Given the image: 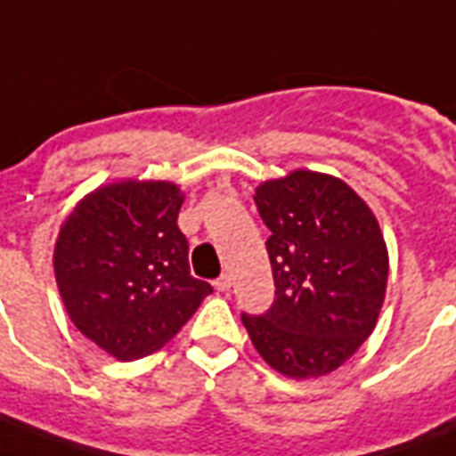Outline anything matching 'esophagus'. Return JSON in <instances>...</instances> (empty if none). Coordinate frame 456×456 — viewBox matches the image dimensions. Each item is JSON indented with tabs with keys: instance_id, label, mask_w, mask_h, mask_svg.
I'll return each instance as SVG.
<instances>
[{
	"instance_id": "esophagus-1",
	"label": "esophagus",
	"mask_w": 456,
	"mask_h": 456,
	"mask_svg": "<svg viewBox=\"0 0 456 456\" xmlns=\"http://www.w3.org/2000/svg\"><path fill=\"white\" fill-rule=\"evenodd\" d=\"M215 288H217V292H229V288H232V278H229V275H219V278L215 280Z\"/></svg>"
}]
</instances>
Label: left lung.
<instances>
[{"label": "left lung", "instance_id": "obj_1", "mask_svg": "<svg viewBox=\"0 0 456 456\" xmlns=\"http://www.w3.org/2000/svg\"><path fill=\"white\" fill-rule=\"evenodd\" d=\"M271 229L265 241L275 299L261 316L241 314L261 357L306 379L333 372L372 333L389 275L377 217L343 181L295 171L256 188Z\"/></svg>", "mask_w": 456, "mask_h": 456}]
</instances>
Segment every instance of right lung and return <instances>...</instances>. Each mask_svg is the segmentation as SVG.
<instances>
[{
	"label": "right lung",
	"mask_w": 456,
	"mask_h": 456,
	"mask_svg": "<svg viewBox=\"0 0 456 456\" xmlns=\"http://www.w3.org/2000/svg\"><path fill=\"white\" fill-rule=\"evenodd\" d=\"M181 205L178 185L123 181L86 195L60 229L55 278L67 314L118 360L164 348L212 292L191 275Z\"/></svg>",
	"instance_id": "1"
}]
</instances>
